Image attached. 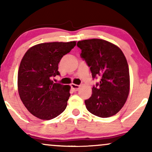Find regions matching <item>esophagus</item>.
Returning a JSON list of instances; mask_svg holds the SVG:
<instances>
[{
    "label": "esophagus",
    "instance_id": "34e87169",
    "mask_svg": "<svg viewBox=\"0 0 152 152\" xmlns=\"http://www.w3.org/2000/svg\"><path fill=\"white\" fill-rule=\"evenodd\" d=\"M71 88H72L74 91H77L80 88V86H78V85H76V84H74V83H71Z\"/></svg>",
    "mask_w": 152,
    "mask_h": 152
}]
</instances>
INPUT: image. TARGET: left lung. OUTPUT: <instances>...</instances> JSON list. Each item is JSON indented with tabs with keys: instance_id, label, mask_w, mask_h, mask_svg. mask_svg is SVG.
Masks as SVG:
<instances>
[{
	"instance_id": "1",
	"label": "left lung",
	"mask_w": 152,
	"mask_h": 152,
	"mask_svg": "<svg viewBox=\"0 0 152 152\" xmlns=\"http://www.w3.org/2000/svg\"><path fill=\"white\" fill-rule=\"evenodd\" d=\"M81 57L90 67L93 78L100 77L85 100L87 110L95 116L107 118L117 114L128 98L129 70L121 50L105 40L93 38L77 43Z\"/></svg>"
}]
</instances>
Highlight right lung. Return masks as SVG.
<instances>
[{
  "label": "right lung",
  "instance_id": "1",
  "mask_svg": "<svg viewBox=\"0 0 152 152\" xmlns=\"http://www.w3.org/2000/svg\"><path fill=\"white\" fill-rule=\"evenodd\" d=\"M76 44V41L40 43L23 57L18 73V94L26 109L37 118L52 119L66 109L71 87L53 83L52 78L60 76L59 62Z\"/></svg>",
  "mask_w": 152,
  "mask_h": 152
}]
</instances>
